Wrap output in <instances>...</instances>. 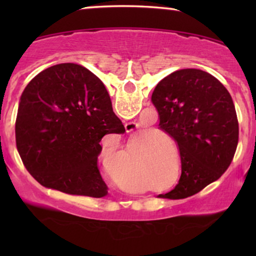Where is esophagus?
<instances>
[{
  "label": "esophagus",
  "mask_w": 256,
  "mask_h": 256,
  "mask_svg": "<svg viewBox=\"0 0 256 256\" xmlns=\"http://www.w3.org/2000/svg\"><path fill=\"white\" fill-rule=\"evenodd\" d=\"M124 127H126V130L129 132L135 130V129L138 128V124H135V122H128V124H126Z\"/></svg>",
  "instance_id": "1"
}]
</instances>
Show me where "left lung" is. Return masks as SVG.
<instances>
[{
  "mask_svg": "<svg viewBox=\"0 0 256 256\" xmlns=\"http://www.w3.org/2000/svg\"><path fill=\"white\" fill-rule=\"evenodd\" d=\"M160 129L177 142L182 174L160 198L183 199L219 180L239 141V124L228 90L210 73L178 70L160 80L152 96Z\"/></svg>",
  "mask_w": 256,
  "mask_h": 256,
  "instance_id": "1",
  "label": "left lung"
}]
</instances>
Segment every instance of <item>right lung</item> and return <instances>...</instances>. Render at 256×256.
Here are the masks:
<instances>
[{"mask_svg": "<svg viewBox=\"0 0 256 256\" xmlns=\"http://www.w3.org/2000/svg\"><path fill=\"white\" fill-rule=\"evenodd\" d=\"M16 146L31 176L45 188L101 198L108 188L98 168L106 134H124L102 82L82 65L51 66L20 99Z\"/></svg>", "mask_w": 256, "mask_h": 256, "instance_id": "add662e5", "label": "right lung"}]
</instances>
